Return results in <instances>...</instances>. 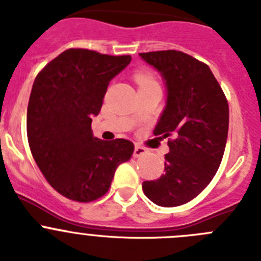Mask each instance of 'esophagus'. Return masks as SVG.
<instances>
[{"label": "esophagus", "mask_w": 261, "mask_h": 261, "mask_svg": "<svg viewBox=\"0 0 261 261\" xmlns=\"http://www.w3.org/2000/svg\"><path fill=\"white\" fill-rule=\"evenodd\" d=\"M146 149H145L144 146H140V145H136L135 147V151H133V156L135 158H140V156H142L144 154H146Z\"/></svg>", "instance_id": "obj_1"}]
</instances>
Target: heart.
Here are the masks:
<instances>
[{
  "instance_id": "obj_1",
  "label": "heart",
  "mask_w": 261,
  "mask_h": 261,
  "mask_svg": "<svg viewBox=\"0 0 261 261\" xmlns=\"http://www.w3.org/2000/svg\"><path fill=\"white\" fill-rule=\"evenodd\" d=\"M137 81L138 84H149V82H154V80L151 77H149V75L146 74H137Z\"/></svg>"
}]
</instances>
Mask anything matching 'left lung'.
I'll use <instances>...</instances> for the list:
<instances>
[{
  "instance_id": "1",
  "label": "left lung",
  "mask_w": 261,
  "mask_h": 261,
  "mask_svg": "<svg viewBox=\"0 0 261 261\" xmlns=\"http://www.w3.org/2000/svg\"><path fill=\"white\" fill-rule=\"evenodd\" d=\"M140 56L162 74L167 102L154 135L168 138L165 174L142 183L159 206H179L206 188L220 167L229 130V103L209 66L180 50Z\"/></svg>"
}]
</instances>
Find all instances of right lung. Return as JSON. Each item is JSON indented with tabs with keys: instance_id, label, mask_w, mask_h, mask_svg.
Instances as JSON below:
<instances>
[{
	"instance_id": "obj_1",
	"label": "right lung",
	"mask_w": 261,
	"mask_h": 261,
	"mask_svg": "<svg viewBox=\"0 0 261 261\" xmlns=\"http://www.w3.org/2000/svg\"><path fill=\"white\" fill-rule=\"evenodd\" d=\"M132 57L84 48L60 53L39 71L27 107V138L48 183L66 199L90 202L106 195L120 163L135 145L94 137L91 117L100 112L110 81Z\"/></svg>"
}]
</instances>
